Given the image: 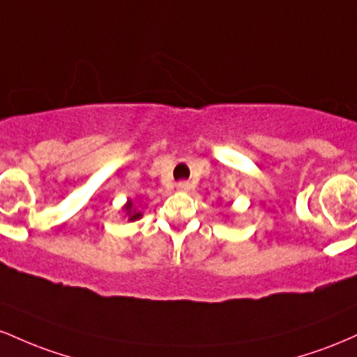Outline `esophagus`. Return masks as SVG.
<instances>
[{"label": "esophagus", "mask_w": 357, "mask_h": 357, "mask_svg": "<svg viewBox=\"0 0 357 357\" xmlns=\"http://www.w3.org/2000/svg\"><path fill=\"white\" fill-rule=\"evenodd\" d=\"M176 188H178L179 191H190V188H191V184L188 183V181H179L178 184H176Z\"/></svg>", "instance_id": "esophagus-1"}]
</instances>
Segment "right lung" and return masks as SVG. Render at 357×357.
I'll list each match as a JSON object with an SVG mask.
<instances>
[{
  "mask_svg": "<svg viewBox=\"0 0 357 357\" xmlns=\"http://www.w3.org/2000/svg\"><path fill=\"white\" fill-rule=\"evenodd\" d=\"M124 211H126V215L129 216V221H136V220H139L142 216V213L136 210V206H134V203L130 202V199L126 203Z\"/></svg>",
  "mask_w": 357,
  "mask_h": 357,
  "instance_id": "right-lung-1",
  "label": "right lung"
}]
</instances>
